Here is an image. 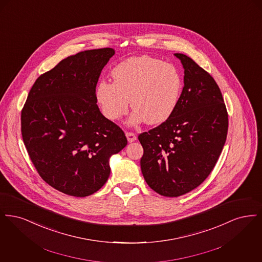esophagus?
I'll use <instances>...</instances> for the list:
<instances>
[{
    "instance_id": "34e87169",
    "label": "esophagus",
    "mask_w": 262,
    "mask_h": 262,
    "mask_svg": "<svg viewBox=\"0 0 262 262\" xmlns=\"http://www.w3.org/2000/svg\"><path fill=\"white\" fill-rule=\"evenodd\" d=\"M125 136L127 137V140L128 142H134L137 140V136L134 134V133H130V132H126Z\"/></svg>"
}]
</instances>
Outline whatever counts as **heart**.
Segmentation results:
<instances>
[{
	"mask_svg": "<svg viewBox=\"0 0 262 262\" xmlns=\"http://www.w3.org/2000/svg\"><path fill=\"white\" fill-rule=\"evenodd\" d=\"M114 82L101 80L96 98L103 115L115 121L132 107L134 123L155 125L166 121L178 104L182 78L171 62L149 56L133 57L118 63L112 71Z\"/></svg>",
	"mask_w": 262,
	"mask_h": 262,
	"instance_id": "obj_1",
	"label": "heart"
}]
</instances>
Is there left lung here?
Listing matches in <instances>:
<instances>
[{
	"label": "left lung",
	"mask_w": 262,
	"mask_h": 262,
	"mask_svg": "<svg viewBox=\"0 0 262 262\" xmlns=\"http://www.w3.org/2000/svg\"><path fill=\"white\" fill-rule=\"evenodd\" d=\"M185 69V86L174 112L138 136L140 168L154 191L183 195L201 185L217 162L228 133V112L211 75L191 58L176 53Z\"/></svg>",
	"instance_id": "1"
}]
</instances>
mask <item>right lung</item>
Segmentation results:
<instances>
[{
    "label": "right lung",
    "mask_w": 262,
    "mask_h": 262,
    "mask_svg": "<svg viewBox=\"0 0 262 262\" xmlns=\"http://www.w3.org/2000/svg\"><path fill=\"white\" fill-rule=\"evenodd\" d=\"M112 48L79 52L42 74L21 110V136L39 176L68 195L84 198L105 185L109 158L127 144L123 129L97 106L101 71Z\"/></svg>",
    "instance_id": "1"
}]
</instances>
